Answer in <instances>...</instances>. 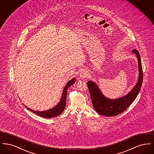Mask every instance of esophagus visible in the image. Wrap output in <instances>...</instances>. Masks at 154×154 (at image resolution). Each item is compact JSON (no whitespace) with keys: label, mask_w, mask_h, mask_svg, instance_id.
<instances>
[{"label":"esophagus","mask_w":154,"mask_h":154,"mask_svg":"<svg viewBox=\"0 0 154 154\" xmlns=\"http://www.w3.org/2000/svg\"><path fill=\"white\" fill-rule=\"evenodd\" d=\"M88 75V72H87L86 70H82V71L81 72L80 75L81 78L84 79V78H85V77H87Z\"/></svg>","instance_id":"34e87169"}]
</instances>
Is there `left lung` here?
<instances>
[{
  "label": "left lung",
  "mask_w": 154,
  "mask_h": 154,
  "mask_svg": "<svg viewBox=\"0 0 154 154\" xmlns=\"http://www.w3.org/2000/svg\"><path fill=\"white\" fill-rule=\"evenodd\" d=\"M133 52L136 54L138 59L139 77L136 86L128 95L117 99H110L103 95L94 82L89 81L87 82L93 106L96 111L100 115L106 117L117 116L126 110L138 95L142 85L143 74L139 52L136 49L133 50Z\"/></svg>",
  "instance_id": "1"
}]
</instances>
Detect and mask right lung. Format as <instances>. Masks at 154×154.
<instances>
[{
	"instance_id": "obj_1",
	"label": "right lung",
	"mask_w": 154,
	"mask_h": 154,
	"mask_svg": "<svg viewBox=\"0 0 154 154\" xmlns=\"http://www.w3.org/2000/svg\"><path fill=\"white\" fill-rule=\"evenodd\" d=\"M75 81V79L73 78L71 80L69 81L67 84H66L65 88L63 89V91L62 93V95L61 99L60 100V102L58 104L52 108L51 109L49 110H47L45 111H36L34 110H31L30 109H29L28 107H26L28 110H30V111L33 112V113H35L37 115L40 116L41 117L43 118H50L55 117L57 116H58L60 115L63 111L65 110V106H66V95H67V89L69 88L72 84ZM25 106V105H24Z\"/></svg>"
}]
</instances>
